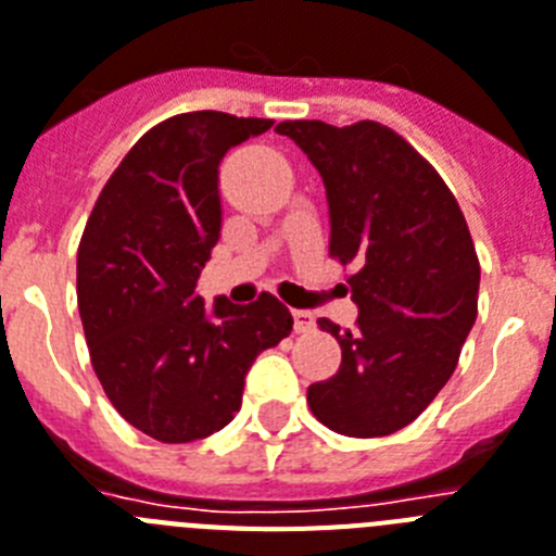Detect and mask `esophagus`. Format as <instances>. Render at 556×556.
I'll return each mask as SVG.
<instances>
[{"instance_id":"1","label":"esophagus","mask_w":556,"mask_h":556,"mask_svg":"<svg viewBox=\"0 0 556 556\" xmlns=\"http://www.w3.org/2000/svg\"><path fill=\"white\" fill-rule=\"evenodd\" d=\"M293 328H296V333L314 330V314L311 311H293Z\"/></svg>"}]
</instances>
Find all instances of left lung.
I'll return each instance as SVG.
<instances>
[{
  "label": "left lung",
  "instance_id": "1",
  "mask_svg": "<svg viewBox=\"0 0 556 556\" xmlns=\"http://www.w3.org/2000/svg\"><path fill=\"white\" fill-rule=\"evenodd\" d=\"M328 194L330 254L348 265L356 330L330 319L342 365L307 387L339 435L381 438L413 424L458 367L478 316L480 265L458 200L432 166L376 121H282Z\"/></svg>",
  "mask_w": 556,
  "mask_h": 556
}]
</instances>
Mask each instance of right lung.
<instances>
[{
	"label": "right lung",
	"instance_id": "right-lung-1",
	"mask_svg": "<svg viewBox=\"0 0 556 556\" xmlns=\"http://www.w3.org/2000/svg\"><path fill=\"white\" fill-rule=\"evenodd\" d=\"M268 118L184 112L149 129L98 194L78 245V314L106 399L135 429L186 444L226 427L254 358L291 333L277 296H198L220 240V161Z\"/></svg>",
	"mask_w": 556,
	"mask_h": 556
}]
</instances>
